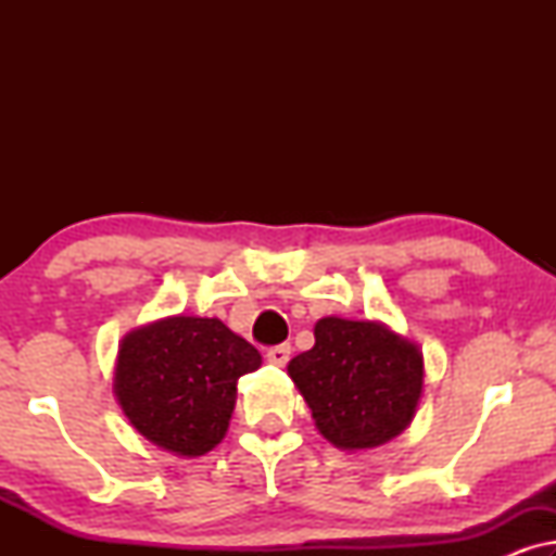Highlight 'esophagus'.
Here are the masks:
<instances>
[{"label": "esophagus", "instance_id": "1", "mask_svg": "<svg viewBox=\"0 0 556 556\" xmlns=\"http://www.w3.org/2000/svg\"><path fill=\"white\" fill-rule=\"evenodd\" d=\"M265 359H268L270 364H276V367H286L288 359H291V344L270 346L268 352H265Z\"/></svg>", "mask_w": 556, "mask_h": 556}]
</instances>
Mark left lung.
I'll return each mask as SVG.
<instances>
[{
  "instance_id": "left-lung-1",
  "label": "left lung",
  "mask_w": 556,
  "mask_h": 556,
  "mask_svg": "<svg viewBox=\"0 0 556 556\" xmlns=\"http://www.w3.org/2000/svg\"><path fill=\"white\" fill-rule=\"evenodd\" d=\"M316 344L288 362L316 430L341 451H371L413 422L425 364L415 341L382 321L326 316Z\"/></svg>"
}]
</instances>
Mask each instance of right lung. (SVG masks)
I'll list each match as a JSON object with an SVG mask.
<instances>
[{"label":"right lung","instance_id":"1","mask_svg":"<svg viewBox=\"0 0 556 556\" xmlns=\"http://www.w3.org/2000/svg\"><path fill=\"white\" fill-rule=\"evenodd\" d=\"M261 362V352L219 318L166 316L121 341L113 394L149 443L197 458L225 438L238 379Z\"/></svg>","mask_w":556,"mask_h":556}]
</instances>
